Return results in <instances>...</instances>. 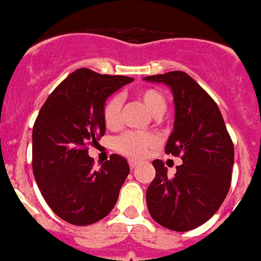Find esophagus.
Returning <instances> with one entry per match:
<instances>
[{"instance_id": "esophagus-1", "label": "esophagus", "mask_w": 261, "mask_h": 261, "mask_svg": "<svg viewBox=\"0 0 261 261\" xmlns=\"http://www.w3.org/2000/svg\"><path fill=\"white\" fill-rule=\"evenodd\" d=\"M128 165H130L131 169H134L137 165H138V162H136V161H130V162H128Z\"/></svg>"}]
</instances>
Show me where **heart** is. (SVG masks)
I'll list each match as a JSON object with an SVG mask.
<instances>
[{"mask_svg": "<svg viewBox=\"0 0 261 261\" xmlns=\"http://www.w3.org/2000/svg\"><path fill=\"white\" fill-rule=\"evenodd\" d=\"M136 97L147 108L153 117H161L166 112L168 102L162 92L156 88H142L136 92ZM120 110H121V97L114 95L109 97L103 106V121L109 128H114L119 124ZM155 138L149 134H134L127 133L116 138L114 148L125 156L133 159L142 158L145 153L155 145Z\"/></svg>", "mask_w": 261, "mask_h": 261, "instance_id": "1", "label": "heart"}]
</instances>
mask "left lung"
Instances as JSON below:
<instances>
[{
    "label": "left lung",
    "instance_id": "left-lung-1",
    "mask_svg": "<svg viewBox=\"0 0 261 261\" xmlns=\"http://www.w3.org/2000/svg\"><path fill=\"white\" fill-rule=\"evenodd\" d=\"M144 80L172 91L175 121L165 151L183 161L173 177L162 161H153L156 175L147 190L148 211L159 225L186 232L207 222L224 202L232 179L233 144L217 103L186 72Z\"/></svg>",
    "mask_w": 261,
    "mask_h": 261
}]
</instances>
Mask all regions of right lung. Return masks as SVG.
<instances>
[{
  "label": "right lung",
  "instance_id": "add662e5",
  "mask_svg": "<svg viewBox=\"0 0 261 261\" xmlns=\"http://www.w3.org/2000/svg\"><path fill=\"white\" fill-rule=\"evenodd\" d=\"M130 82L128 76L76 69L51 92L35 121L33 175L48 207L69 224L84 226L105 218L130 173L117 153L99 170L92 169L88 155V145L106 131V99Z\"/></svg>",
  "mask_w": 261,
  "mask_h": 261
}]
</instances>
